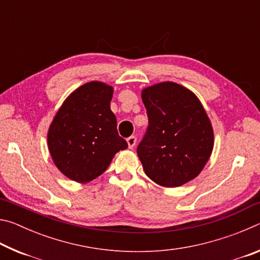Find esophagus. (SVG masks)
Returning <instances> with one entry per match:
<instances>
[{
    "mask_svg": "<svg viewBox=\"0 0 260 260\" xmlns=\"http://www.w3.org/2000/svg\"><path fill=\"white\" fill-rule=\"evenodd\" d=\"M127 143H128L129 149H133L135 147V144H136V136H134V135L129 136V138L127 139Z\"/></svg>",
    "mask_w": 260,
    "mask_h": 260,
    "instance_id": "obj_1",
    "label": "esophagus"
}]
</instances>
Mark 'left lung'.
Segmentation results:
<instances>
[{"instance_id": "8db88e82", "label": "left lung", "mask_w": 260, "mask_h": 260, "mask_svg": "<svg viewBox=\"0 0 260 260\" xmlns=\"http://www.w3.org/2000/svg\"><path fill=\"white\" fill-rule=\"evenodd\" d=\"M148 128L138 146L146 174L162 187L195 179L213 149V129L196 95L175 82L142 90Z\"/></svg>"}]
</instances>
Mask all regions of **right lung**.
I'll return each mask as SVG.
<instances>
[{
    "label": "right lung",
    "instance_id": "obj_1",
    "mask_svg": "<svg viewBox=\"0 0 260 260\" xmlns=\"http://www.w3.org/2000/svg\"><path fill=\"white\" fill-rule=\"evenodd\" d=\"M112 87L91 81L65 100L48 132V147L55 165L77 182L100 177L114 155L128 144L119 136L110 109Z\"/></svg>",
    "mask_w": 260,
    "mask_h": 260
}]
</instances>
